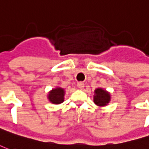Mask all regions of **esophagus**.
<instances>
[{"mask_svg": "<svg viewBox=\"0 0 149 149\" xmlns=\"http://www.w3.org/2000/svg\"><path fill=\"white\" fill-rule=\"evenodd\" d=\"M77 87L80 89L84 88V82H81V81H80V82H78V83H77Z\"/></svg>", "mask_w": 149, "mask_h": 149, "instance_id": "1", "label": "esophagus"}]
</instances>
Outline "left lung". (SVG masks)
Instances as JSON below:
<instances>
[{"mask_svg": "<svg viewBox=\"0 0 149 149\" xmlns=\"http://www.w3.org/2000/svg\"><path fill=\"white\" fill-rule=\"evenodd\" d=\"M95 95H94L95 103L100 107L106 106L111 100V96L108 92H107L102 88H98L95 91Z\"/></svg>", "mask_w": 149, "mask_h": 149, "instance_id": "8db88e82", "label": "left lung"}]
</instances>
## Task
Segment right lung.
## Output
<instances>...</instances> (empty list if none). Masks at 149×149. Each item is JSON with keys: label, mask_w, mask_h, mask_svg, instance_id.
<instances>
[{"label": "right lung", "mask_w": 149, "mask_h": 149, "mask_svg": "<svg viewBox=\"0 0 149 149\" xmlns=\"http://www.w3.org/2000/svg\"><path fill=\"white\" fill-rule=\"evenodd\" d=\"M64 95H65L64 89L57 88L53 89L52 91L49 92L48 99L52 103L59 104L64 101Z\"/></svg>", "instance_id": "right-lung-1"}]
</instances>
